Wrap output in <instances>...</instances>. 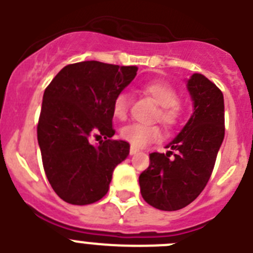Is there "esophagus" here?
Listing matches in <instances>:
<instances>
[{
	"label": "esophagus",
	"mask_w": 253,
	"mask_h": 253,
	"mask_svg": "<svg viewBox=\"0 0 253 253\" xmlns=\"http://www.w3.org/2000/svg\"><path fill=\"white\" fill-rule=\"evenodd\" d=\"M138 152H139V149H138V148H135V147H133V146H131V147H130V151H129V153H130L131 156H133V154L138 153Z\"/></svg>",
	"instance_id": "esophagus-1"
}]
</instances>
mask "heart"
<instances>
[{
	"mask_svg": "<svg viewBox=\"0 0 253 253\" xmlns=\"http://www.w3.org/2000/svg\"><path fill=\"white\" fill-rule=\"evenodd\" d=\"M143 90L152 99L161 106L160 113L157 114V120H160L165 126L172 128L177 124L181 116V109L178 106V96L175 88L169 86L166 82H149L143 86ZM129 99L125 92H120L115 96L113 102V113L115 118L123 120L128 115ZM120 135L124 140L129 142L133 147L148 146L149 143L157 142L161 139L162 134L158 126L156 125H142V124H130L126 125L120 130Z\"/></svg>",
	"mask_w": 253,
	"mask_h": 253,
	"instance_id": "heart-1",
	"label": "heart"
}]
</instances>
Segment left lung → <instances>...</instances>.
<instances>
[{
  "instance_id": "8db88e82",
  "label": "left lung",
  "mask_w": 253,
  "mask_h": 253,
  "mask_svg": "<svg viewBox=\"0 0 253 253\" xmlns=\"http://www.w3.org/2000/svg\"><path fill=\"white\" fill-rule=\"evenodd\" d=\"M194 111L167 153L149 154V167L139 176L140 194L156 209L173 211L193 203L207 186L224 139V99L205 76L186 81Z\"/></svg>"
}]
</instances>
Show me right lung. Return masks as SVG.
I'll return each mask as SVG.
<instances>
[{"instance_id": "obj_1", "label": "right lung", "mask_w": 253, "mask_h": 253, "mask_svg": "<svg viewBox=\"0 0 253 253\" xmlns=\"http://www.w3.org/2000/svg\"><path fill=\"white\" fill-rule=\"evenodd\" d=\"M134 66L86 60L59 71L44 91L38 143L49 184L62 200L87 205L106 195L113 171L128 157L113 140V102L137 76ZM91 136L104 139L97 146Z\"/></svg>"}]
</instances>
